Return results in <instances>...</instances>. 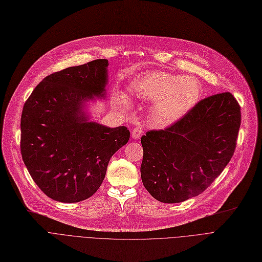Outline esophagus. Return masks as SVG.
I'll return each instance as SVG.
<instances>
[{
  "mask_svg": "<svg viewBox=\"0 0 262 262\" xmlns=\"http://www.w3.org/2000/svg\"><path fill=\"white\" fill-rule=\"evenodd\" d=\"M143 133V128L141 126H136L132 132V137L134 139H139Z\"/></svg>",
  "mask_w": 262,
  "mask_h": 262,
  "instance_id": "obj_1",
  "label": "esophagus"
}]
</instances>
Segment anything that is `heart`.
Here are the masks:
<instances>
[{
  "label": "heart",
  "mask_w": 262,
  "mask_h": 262,
  "mask_svg": "<svg viewBox=\"0 0 262 262\" xmlns=\"http://www.w3.org/2000/svg\"><path fill=\"white\" fill-rule=\"evenodd\" d=\"M129 91L136 98L154 101L157 118L163 123H172L193 108L201 96L199 82L189 76L167 72H148L130 81ZM120 102L129 107L126 95L121 94Z\"/></svg>",
  "instance_id": "heart-1"
}]
</instances>
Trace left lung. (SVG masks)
I'll return each instance as SVG.
<instances>
[{
  "mask_svg": "<svg viewBox=\"0 0 262 262\" xmlns=\"http://www.w3.org/2000/svg\"><path fill=\"white\" fill-rule=\"evenodd\" d=\"M241 108L230 92L217 93L164 129L141 137V180L162 203L201 194L222 173L237 145Z\"/></svg>",
  "mask_w": 262,
  "mask_h": 262,
  "instance_id": "left-lung-1",
  "label": "left lung"
}]
</instances>
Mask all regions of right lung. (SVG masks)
<instances>
[{"instance_id": "add662e5", "label": "right lung", "mask_w": 262, "mask_h": 262, "mask_svg": "<svg viewBox=\"0 0 262 262\" xmlns=\"http://www.w3.org/2000/svg\"><path fill=\"white\" fill-rule=\"evenodd\" d=\"M107 59H96L48 75L26 100L20 148L33 181L52 200L76 203L102 185L112 156L126 144L125 126L88 122L82 107L104 96Z\"/></svg>"}]
</instances>
